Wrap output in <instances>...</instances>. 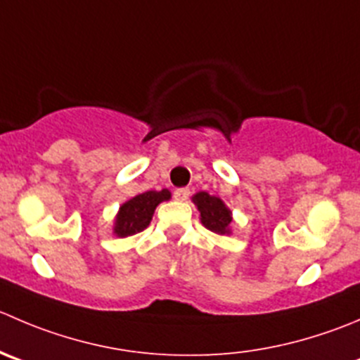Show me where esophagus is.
<instances>
[{"label":"esophagus","instance_id":"1","mask_svg":"<svg viewBox=\"0 0 360 360\" xmlns=\"http://www.w3.org/2000/svg\"><path fill=\"white\" fill-rule=\"evenodd\" d=\"M188 197H190V190H188V188H179V190L174 191V198H176L177 202L188 200Z\"/></svg>","mask_w":360,"mask_h":360}]
</instances>
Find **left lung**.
I'll return each instance as SVG.
<instances>
[{"mask_svg": "<svg viewBox=\"0 0 360 360\" xmlns=\"http://www.w3.org/2000/svg\"><path fill=\"white\" fill-rule=\"evenodd\" d=\"M191 202L200 212V221L205 229L218 236L232 233V211L221 198L209 195L207 191H198L191 197Z\"/></svg>", "mask_w": 360, "mask_h": 360, "instance_id": "obj_1", "label": "left lung"}]
</instances>
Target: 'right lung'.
I'll return each instance as SVG.
<instances>
[{
    "instance_id": "1",
    "label": "right lung",
    "mask_w": 360,
    "mask_h": 360,
    "mask_svg": "<svg viewBox=\"0 0 360 360\" xmlns=\"http://www.w3.org/2000/svg\"><path fill=\"white\" fill-rule=\"evenodd\" d=\"M170 197H172V193L167 188H163L160 191L151 190L139 193L131 197L130 200L124 202V204H121L120 211H117L116 218H114V236L130 237L148 229L153 219V214H155V209L162 202L170 200Z\"/></svg>"
}]
</instances>
